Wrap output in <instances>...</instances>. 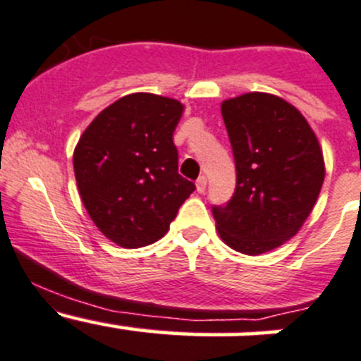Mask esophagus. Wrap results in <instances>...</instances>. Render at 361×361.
Masks as SVG:
<instances>
[{"label": "esophagus", "mask_w": 361, "mask_h": 361, "mask_svg": "<svg viewBox=\"0 0 361 361\" xmlns=\"http://www.w3.org/2000/svg\"><path fill=\"white\" fill-rule=\"evenodd\" d=\"M205 189H207V177L205 176L198 177V180H196V191L205 192Z\"/></svg>", "instance_id": "34e87169"}]
</instances>
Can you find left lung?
I'll return each mask as SVG.
<instances>
[{
    "label": "left lung",
    "mask_w": 361,
    "mask_h": 361,
    "mask_svg": "<svg viewBox=\"0 0 361 361\" xmlns=\"http://www.w3.org/2000/svg\"><path fill=\"white\" fill-rule=\"evenodd\" d=\"M233 149L237 188L226 205H214L224 244L244 255H263L298 233L324 180L319 142L305 117L267 92L223 102Z\"/></svg>",
    "instance_id": "8db88e82"
}]
</instances>
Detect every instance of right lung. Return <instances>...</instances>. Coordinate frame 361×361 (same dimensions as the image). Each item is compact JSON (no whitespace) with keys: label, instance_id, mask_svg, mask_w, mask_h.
Masks as SVG:
<instances>
[{"label":"right lung","instance_id":"obj_1","mask_svg":"<svg viewBox=\"0 0 361 361\" xmlns=\"http://www.w3.org/2000/svg\"><path fill=\"white\" fill-rule=\"evenodd\" d=\"M180 102L133 92L85 128L73 152L82 203L109 240L126 249L159 240L195 191L179 176L173 131Z\"/></svg>","mask_w":361,"mask_h":361}]
</instances>
